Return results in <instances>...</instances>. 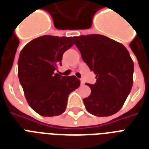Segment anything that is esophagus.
<instances>
[{
    "label": "esophagus",
    "instance_id": "esophagus-1",
    "mask_svg": "<svg viewBox=\"0 0 149 149\" xmlns=\"http://www.w3.org/2000/svg\"><path fill=\"white\" fill-rule=\"evenodd\" d=\"M80 84H81V85H84V84H85V82H84L83 79H81V80H80Z\"/></svg>",
    "mask_w": 149,
    "mask_h": 149
}]
</instances>
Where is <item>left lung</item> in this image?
<instances>
[{
  "label": "left lung",
  "mask_w": 149,
  "mask_h": 149,
  "mask_svg": "<svg viewBox=\"0 0 149 149\" xmlns=\"http://www.w3.org/2000/svg\"><path fill=\"white\" fill-rule=\"evenodd\" d=\"M83 60L96 74L94 84H86L91 95L84 98L86 111L97 117L117 113L131 92L134 63L126 48L101 35L73 37Z\"/></svg>",
  "instance_id": "left-lung-1"
}]
</instances>
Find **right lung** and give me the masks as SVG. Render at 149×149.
<instances>
[{
	"label": "right lung",
	"instance_id": "add662e5",
	"mask_svg": "<svg viewBox=\"0 0 149 149\" xmlns=\"http://www.w3.org/2000/svg\"><path fill=\"white\" fill-rule=\"evenodd\" d=\"M74 45L72 37L43 36L35 38L21 51L18 78L29 106L45 117L65 111L70 93L80 85L75 76L56 73L63 55Z\"/></svg>",
	"mask_w": 149,
	"mask_h": 149
}]
</instances>
